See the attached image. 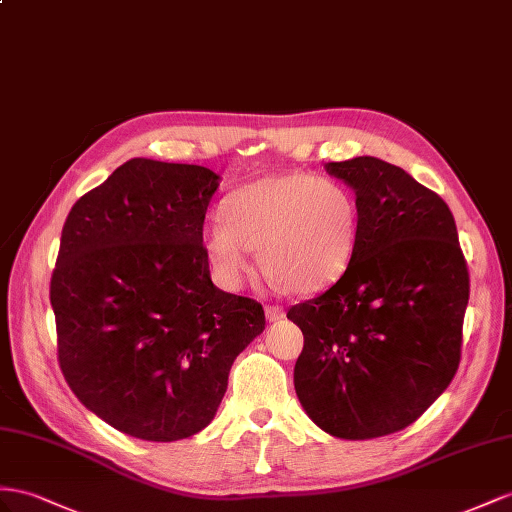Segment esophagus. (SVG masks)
I'll use <instances>...</instances> for the list:
<instances>
[{
	"label": "esophagus",
	"mask_w": 512,
	"mask_h": 512,
	"mask_svg": "<svg viewBox=\"0 0 512 512\" xmlns=\"http://www.w3.org/2000/svg\"><path fill=\"white\" fill-rule=\"evenodd\" d=\"M283 316H285V313H283V309H281L279 305H266V318H268L270 322L281 320Z\"/></svg>",
	"instance_id": "obj_1"
}]
</instances>
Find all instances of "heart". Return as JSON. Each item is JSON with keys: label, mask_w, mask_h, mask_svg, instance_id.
Instances as JSON below:
<instances>
[{"label": "heart", "mask_w": 512, "mask_h": 512, "mask_svg": "<svg viewBox=\"0 0 512 512\" xmlns=\"http://www.w3.org/2000/svg\"><path fill=\"white\" fill-rule=\"evenodd\" d=\"M220 222L203 233L205 257L220 285L235 290L261 270L287 294H313L346 272L357 244L359 212L352 194L307 173L270 175L231 192Z\"/></svg>", "instance_id": "b5f03b06"}]
</instances>
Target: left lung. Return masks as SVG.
<instances>
[{
  "instance_id": "left-lung-1",
  "label": "left lung",
  "mask_w": 512,
  "mask_h": 512,
  "mask_svg": "<svg viewBox=\"0 0 512 512\" xmlns=\"http://www.w3.org/2000/svg\"><path fill=\"white\" fill-rule=\"evenodd\" d=\"M357 196L346 272L287 318L305 346L296 396L324 432L361 441L413 424L458 370L469 272L439 194L378 157L326 164Z\"/></svg>"
}]
</instances>
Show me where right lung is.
<instances>
[{"instance_id":"add662e5","label":"right lung","mask_w":512,"mask_h":512,"mask_svg":"<svg viewBox=\"0 0 512 512\" xmlns=\"http://www.w3.org/2000/svg\"><path fill=\"white\" fill-rule=\"evenodd\" d=\"M214 170L134 157L62 227L49 298L71 391L112 428L177 441L212 422L235 357L266 329L222 292L203 248Z\"/></svg>"}]
</instances>
